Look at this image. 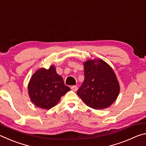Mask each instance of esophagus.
I'll return each instance as SVG.
<instances>
[{
  "instance_id": "obj_1",
  "label": "esophagus",
  "mask_w": 146,
  "mask_h": 146,
  "mask_svg": "<svg viewBox=\"0 0 146 146\" xmlns=\"http://www.w3.org/2000/svg\"><path fill=\"white\" fill-rule=\"evenodd\" d=\"M71 90H72V91H76V90H78V88H77V86H72L71 87Z\"/></svg>"
}]
</instances>
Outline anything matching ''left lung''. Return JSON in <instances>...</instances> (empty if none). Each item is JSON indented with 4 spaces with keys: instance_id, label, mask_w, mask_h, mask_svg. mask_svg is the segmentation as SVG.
<instances>
[{
    "instance_id": "left-lung-1",
    "label": "left lung",
    "mask_w": 146,
    "mask_h": 146,
    "mask_svg": "<svg viewBox=\"0 0 146 146\" xmlns=\"http://www.w3.org/2000/svg\"><path fill=\"white\" fill-rule=\"evenodd\" d=\"M85 79L77 95L95 110L109 108L117 100L120 84L113 68L102 59H89L83 62Z\"/></svg>"
}]
</instances>
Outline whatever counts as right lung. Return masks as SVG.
I'll use <instances>...</instances> for the list:
<instances>
[{"instance_id":"obj_1","label":"right lung","mask_w":146,"mask_h":146,"mask_svg":"<svg viewBox=\"0 0 146 146\" xmlns=\"http://www.w3.org/2000/svg\"><path fill=\"white\" fill-rule=\"evenodd\" d=\"M31 102L36 107L49 110L57 104L63 95L70 91L62 77L56 73L54 65L49 69L41 68L35 73L28 86Z\"/></svg>"}]
</instances>
